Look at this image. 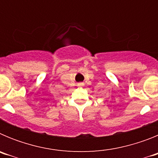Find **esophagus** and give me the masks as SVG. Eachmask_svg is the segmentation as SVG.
<instances>
[{
  "instance_id": "34e87169",
  "label": "esophagus",
  "mask_w": 158,
  "mask_h": 158,
  "mask_svg": "<svg viewBox=\"0 0 158 158\" xmlns=\"http://www.w3.org/2000/svg\"><path fill=\"white\" fill-rule=\"evenodd\" d=\"M79 85V86L84 85V83H80V84H79V85Z\"/></svg>"
}]
</instances>
